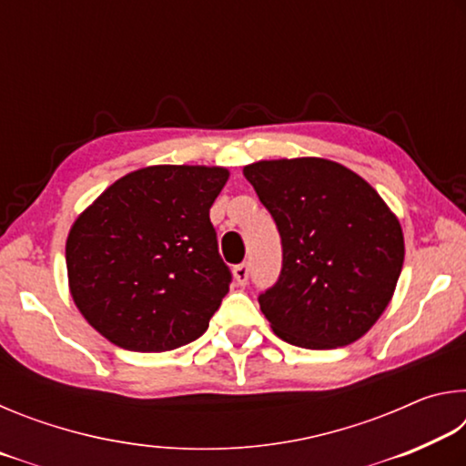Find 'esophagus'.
<instances>
[{"label": "esophagus", "mask_w": 466, "mask_h": 466, "mask_svg": "<svg viewBox=\"0 0 466 466\" xmlns=\"http://www.w3.org/2000/svg\"><path fill=\"white\" fill-rule=\"evenodd\" d=\"M248 273H250V267H248V263H240V265H236V267H234V279H236V283H238V286H247V281H248Z\"/></svg>", "instance_id": "1"}]
</instances>
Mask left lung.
<instances>
[{"instance_id":"1","label":"left lung","mask_w":466,"mask_h":466,"mask_svg":"<svg viewBox=\"0 0 466 466\" xmlns=\"http://www.w3.org/2000/svg\"><path fill=\"white\" fill-rule=\"evenodd\" d=\"M281 238V271L258 304L273 333L333 350L368 333L403 269L399 219L356 172L322 157L244 167Z\"/></svg>"}]
</instances>
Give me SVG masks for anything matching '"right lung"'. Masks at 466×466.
Here are the masks:
<instances>
[{
    "label": "right lung",
    "instance_id": "add662e5",
    "mask_svg": "<svg viewBox=\"0 0 466 466\" xmlns=\"http://www.w3.org/2000/svg\"><path fill=\"white\" fill-rule=\"evenodd\" d=\"M226 168L147 167L116 180L67 236L69 289L84 319L129 351L199 339L230 289L209 208Z\"/></svg>",
    "mask_w": 466,
    "mask_h": 466
}]
</instances>
